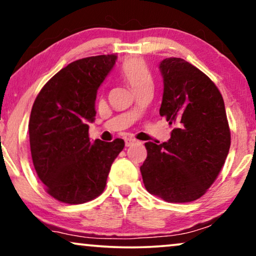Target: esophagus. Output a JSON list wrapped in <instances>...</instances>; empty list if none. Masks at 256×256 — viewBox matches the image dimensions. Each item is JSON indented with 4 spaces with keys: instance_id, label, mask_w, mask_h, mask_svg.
Returning a JSON list of instances; mask_svg holds the SVG:
<instances>
[{
    "instance_id": "esophagus-1",
    "label": "esophagus",
    "mask_w": 256,
    "mask_h": 256,
    "mask_svg": "<svg viewBox=\"0 0 256 256\" xmlns=\"http://www.w3.org/2000/svg\"><path fill=\"white\" fill-rule=\"evenodd\" d=\"M124 142H126V146H130L134 144V143L138 142V140L132 138H128L124 140Z\"/></svg>"
}]
</instances>
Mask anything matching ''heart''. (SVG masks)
Instances as JSON below:
<instances>
[{
  "label": "heart",
  "mask_w": 256,
  "mask_h": 256,
  "mask_svg": "<svg viewBox=\"0 0 256 256\" xmlns=\"http://www.w3.org/2000/svg\"><path fill=\"white\" fill-rule=\"evenodd\" d=\"M120 73L122 78L132 86L135 92L152 84V76L148 66L140 58H129L124 62V64L121 65Z\"/></svg>",
  "instance_id": "1"
}]
</instances>
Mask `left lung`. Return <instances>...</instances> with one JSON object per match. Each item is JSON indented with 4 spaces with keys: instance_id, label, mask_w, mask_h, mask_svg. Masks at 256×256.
<instances>
[{
    "instance_id": "8db88e82",
    "label": "left lung",
    "mask_w": 256,
    "mask_h": 256,
    "mask_svg": "<svg viewBox=\"0 0 256 256\" xmlns=\"http://www.w3.org/2000/svg\"><path fill=\"white\" fill-rule=\"evenodd\" d=\"M163 98L160 114L174 124L168 142H146L140 168L152 194L169 202L200 198L216 180L230 152L225 104L208 76L182 58L160 62Z\"/></svg>"
}]
</instances>
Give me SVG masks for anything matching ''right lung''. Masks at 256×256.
<instances>
[{
  "instance_id": "add662e5",
  "label": "right lung",
  "mask_w": 256,
  "mask_h": 256,
  "mask_svg": "<svg viewBox=\"0 0 256 256\" xmlns=\"http://www.w3.org/2000/svg\"><path fill=\"white\" fill-rule=\"evenodd\" d=\"M118 56L82 58L52 76L34 100L29 121L34 166L48 194L66 204L96 198L106 186L112 163L124 141L88 138L96 93Z\"/></svg>"
}]
</instances>
